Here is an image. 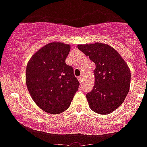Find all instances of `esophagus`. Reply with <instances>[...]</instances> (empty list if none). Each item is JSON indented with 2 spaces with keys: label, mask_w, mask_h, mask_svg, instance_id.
I'll return each instance as SVG.
<instances>
[{
  "label": "esophagus",
  "mask_w": 147,
  "mask_h": 147,
  "mask_svg": "<svg viewBox=\"0 0 147 147\" xmlns=\"http://www.w3.org/2000/svg\"><path fill=\"white\" fill-rule=\"evenodd\" d=\"M78 81H79V82H82V79H83V76H80L78 78Z\"/></svg>",
  "instance_id": "1"
}]
</instances>
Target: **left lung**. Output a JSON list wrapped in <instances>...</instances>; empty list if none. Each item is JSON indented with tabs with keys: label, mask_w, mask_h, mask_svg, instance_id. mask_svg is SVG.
Here are the masks:
<instances>
[{
	"label": "left lung",
	"mask_w": 147,
	"mask_h": 147,
	"mask_svg": "<svg viewBox=\"0 0 147 147\" xmlns=\"http://www.w3.org/2000/svg\"><path fill=\"white\" fill-rule=\"evenodd\" d=\"M78 48L95 63L94 85L86 94L90 108L107 114L119 107L129 92L130 71L118 52L107 44L95 42Z\"/></svg>",
	"instance_id": "8db88e82"
}]
</instances>
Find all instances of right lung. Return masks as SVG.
Masks as SVG:
<instances>
[{
  "label": "right lung",
  "mask_w": 147,
  "mask_h": 147,
  "mask_svg": "<svg viewBox=\"0 0 147 147\" xmlns=\"http://www.w3.org/2000/svg\"><path fill=\"white\" fill-rule=\"evenodd\" d=\"M70 45L48 43L33 55L26 70L29 93L40 108L49 114H60L69 108L79 82L73 68L65 63Z\"/></svg>",
  "instance_id": "add662e5"
}]
</instances>
